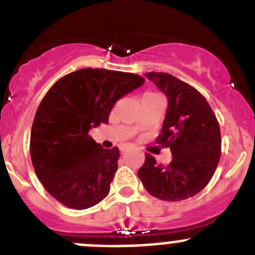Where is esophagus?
I'll return each instance as SVG.
<instances>
[{
	"mask_svg": "<svg viewBox=\"0 0 255 255\" xmlns=\"http://www.w3.org/2000/svg\"><path fill=\"white\" fill-rule=\"evenodd\" d=\"M126 150H127V149H126V148H121V151H122V153H125Z\"/></svg>",
	"mask_w": 255,
	"mask_h": 255,
	"instance_id": "obj_1",
	"label": "esophagus"
}]
</instances>
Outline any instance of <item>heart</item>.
<instances>
[{"label": "heart", "mask_w": 255, "mask_h": 255, "mask_svg": "<svg viewBox=\"0 0 255 255\" xmlns=\"http://www.w3.org/2000/svg\"><path fill=\"white\" fill-rule=\"evenodd\" d=\"M146 95H153V94H146Z\"/></svg>", "instance_id": "1"}]
</instances>
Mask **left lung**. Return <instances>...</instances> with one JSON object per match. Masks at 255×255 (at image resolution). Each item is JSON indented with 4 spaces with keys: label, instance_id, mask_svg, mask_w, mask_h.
I'll list each match as a JSON object with an SVG mask.
<instances>
[{
    "label": "left lung",
    "instance_id": "8db88e82",
    "mask_svg": "<svg viewBox=\"0 0 255 255\" xmlns=\"http://www.w3.org/2000/svg\"><path fill=\"white\" fill-rule=\"evenodd\" d=\"M145 78L168 97V110L156 143L170 148L168 166L145 154L138 177L151 196L181 201L199 194L215 174L221 156L220 125L204 96L186 82L166 73Z\"/></svg>",
    "mask_w": 255,
    "mask_h": 255
}]
</instances>
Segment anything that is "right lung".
<instances>
[{"label": "right lung", "mask_w": 255, "mask_h": 255, "mask_svg": "<svg viewBox=\"0 0 255 255\" xmlns=\"http://www.w3.org/2000/svg\"><path fill=\"white\" fill-rule=\"evenodd\" d=\"M144 84L142 76L80 69L55 82L40 102L30 130V158L45 190L64 206L85 210L109 195L120 150L89 135L109 122L116 102Z\"/></svg>", "instance_id": "add662e5"}]
</instances>
